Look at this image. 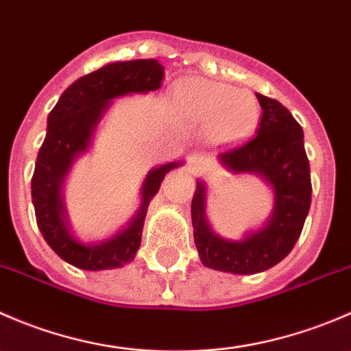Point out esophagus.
Segmentation results:
<instances>
[{
  "label": "esophagus",
  "mask_w": 351,
  "mask_h": 351,
  "mask_svg": "<svg viewBox=\"0 0 351 351\" xmlns=\"http://www.w3.org/2000/svg\"><path fill=\"white\" fill-rule=\"evenodd\" d=\"M202 166H204V158L200 154L190 156V171L197 173L198 169H202Z\"/></svg>",
  "instance_id": "1"
}]
</instances>
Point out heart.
Wrapping results in <instances>:
<instances>
[{"label":"heart","instance_id":"obj_1","mask_svg":"<svg viewBox=\"0 0 351 351\" xmlns=\"http://www.w3.org/2000/svg\"><path fill=\"white\" fill-rule=\"evenodd\" d=\"M183 115L205 129L215 144H232L246 139L260 122V104L247 90L204 77H192L180 84L176 93Z\"/></svg>","mask_w":351,"mask_h":351}]
</instances>
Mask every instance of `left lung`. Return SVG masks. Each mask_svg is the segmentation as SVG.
<instances>
[{
  "mask_svg": "<svg viewBox=\"0 0 351 351\" xmlns=\"http://www.w3.org/2000/svg\"><path fill=\"white\" fill-rule=\"evenodd\" d=\"M261 120L256 136L217 153L232 175H256L274 192V210L263 228L241 239L214 232L207 217V185L197 180L192 200L193 239L207 268L234 275H253L280 263L302 232L311 207V169L304 132L280 101L256 93Z\"/></svg>",
  "mask_w": 351,
  "mask_h": 351,
  "instance_id": "left-lung-1",
  "label": "left lung"
}]
</instances>
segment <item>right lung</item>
I'll use <instances>...</instances> for the list:
<instances>
[{
  "label": "right lung",
  "instance_id": "1",
  "mask_svg": "<svg viewBox=\"0 0 351 351\" xmlns=\"http://www.w3.org/2000/svg\"><path fill=\"white\" fill-rule=\"evenodd\" d=\"M165 67L156 59L115 61L81 76L66 88L47 117V134L32 176V202L37 226L56 254L81 270L100 271L130 263L141 246L149 202L166 173L183 161L156 166L141 186V205L125 228L97 243H83L71 231L62 186L73 162L91 146L98 123L112 100L159 90Z\"/></svg>",
  "mask_w": 351,
  "mask_h": 351
}]
</instances>
